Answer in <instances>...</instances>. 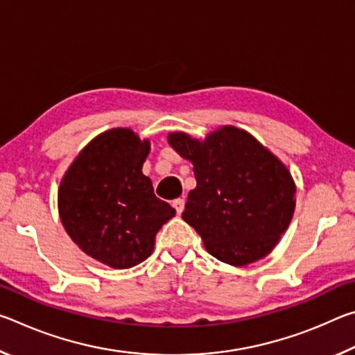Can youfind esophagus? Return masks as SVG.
I'll return each mask as SVG.
<instances>
[{
  "mask_svg": "<svg viewBox=\"0 0 355 355\" xmlns=\"http://www.w3.org/2000/svg\"><path fill=\"white\" fill-rule=\"evenodd\" d=\"M172 207L175 208L177 214H182V213H183V209H184V200H183V199H177V200H173V202H172Z\"/></svg>",
  "mask_w": 355,
  "mask_h": 355,
  "instance_id": "1",
  "label": "esophagus"
}]
</instances>
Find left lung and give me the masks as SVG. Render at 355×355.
Segmentation results:
<instances>
[{"mask_svg": "<svg viewBox=\"0 0 355 355\" xmlns=\"http://www.w3.org/2000/svg\"><path fill=\"white\" fill-rule=\"evenodd\" d=\"M167 141L194 164L197 186L182 218L205 249L232 266L266 257L296 207V184L285 164L236 127H222L203 141L186 133H171Z\"/></svg>", "mask_w": 355, "mask_h": 355, "instance_id": "1", "label": "left lung"}]
</instances>
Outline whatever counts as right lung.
Wrapping results in <instances>:
<instances>
[{
  "label": "right lung",
  "instance_id": "obj_1",
  "mask_svg": "<svg viewBox=\"0 0 355 355\" xmlns=\"http://www.w3.org/2000/svg\"><path fill=\"white\" fill-rule=\"evenodd\" d=\"M150 141L112 128L84 147L59 186V218L84 254L116 269L152 255L155 236L175 216L142 173Z\"/></svg>",
  "mask_w": 355,
  "mask_h": 355
}]
</instances>
